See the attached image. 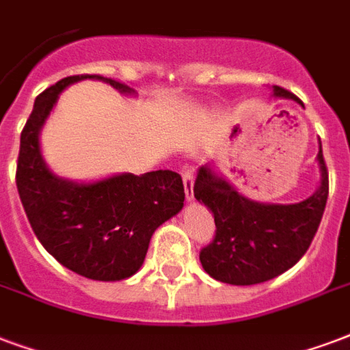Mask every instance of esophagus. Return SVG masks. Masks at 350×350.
Masks as SVG:
<instances>
[{
    "label": "esophagus",
    "instance_id": "34e87169",
    "mask_svg": "<svg viewBox=\"0 0 350 350\" xmlns=\"http://www.w3.org/2000/svg\"><path fill=\"white\" fill-rule=\"evenodd\" d=\"M183 180H185V191L186 201H193V167L191 165H185L183 167Z\"/></svg>",
    "mask_w": 350,
    "mask_h": 350
}]
</instances>
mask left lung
<instances>
[{
  "label": "left lung",
  "mask_w": 350,
  "mask_h": 350,
  "mask_svg": "<svg viewBox=\"0 0 350 350\" xmlns=\"http://www.w3.org/2000/svg\"><path fill=\"white\" fill-rule=\"evenodd\" d=\"M273 94L301 103L295 94L280 86H275ZM317 162L321 185L314 196L295 204L251 201L210 165L199 167L193 196L212 210L215 223L214 240L199 253L210 277L234 286L260 284L282 275L303 258L327 206L328 172L321 146Z\"/></svg>",
  "instance_id": "obj_1"
}]
</instances>
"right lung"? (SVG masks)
I'll list each match as a JSON object with an SVG mask.
<instances>
[{
  "label": "right lung",
  "mask_w": 350,
  "mask_h": 350,
  "mask_svg": "<svg viewBox=\"0 0 350 350\" xmlns=\"http://www.w3.org/2000/svg\"><path fill=\"white\" fill-rule=\"evenodd\" d=\"M83 79L105 81L133 94L127 85L101 75L64 77L42 92L22 131L16 186L47 253L77 275L114 282L140 269L154 230L183 208L185 186L172 170L122 173L79 185L47 167L40 153V129L60 92Z\"/></svg>",
  "instance_id": "add662e5"
}]
</instances>
